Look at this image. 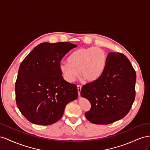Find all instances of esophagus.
Segmentation results:
<instances>
[{"label":"esophagus","instance_id":"1","mask_svg":"<svg viewBox=\"0 0 150 150\" xmlns=\"http://www.w3.org/2000/svg\"><path fill=\"white\" fill-rule=\"evenodd\" d=\"M81 88H82V86L80 85H77V91H78V94H79V96H80V91H81Z\"/></svg>","mask_w":150,"mask_h":150}]
</instances>
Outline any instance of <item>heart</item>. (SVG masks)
I'll return each instance as SVG.
<instances>
[{"mask_svg":"<svg viewBox=\"0 0 150 150\" xmlns=\"http://www.w3.org/2000/svg\"><path fill=\"white\" fill-rule=\"evenodd\" d=\"M106 63L104 50L96 47L82 48L73 52L68 61L62 62L59 69L68 82H72L79 75L88 82H93L99 77Z\"/></svg>","mask_w":150,"mask_h":150,"instance_id":"obj_1","label":"heart"}]
</instances>
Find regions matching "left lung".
I'll use <instances>...</instances> for the list:
<instances>
[{
  "label": "left lung",
  "instance_id": "left-lung-1",
  "mask_svg": "<svg viewBox=\"0 0 150 150\" xmlns=\"http://www.w3.org/2000/svg\"><path fill=\"white\" fill-rule=\"evenodd\" d=\"M136 80V71L125 55L109 53L101 75L81 89V96L91 104L86 118L96 125H108L125 117L135 99Z\"/></svg>",
  "mask_w": 150,
  "mask_h": 150
}]
</instances>
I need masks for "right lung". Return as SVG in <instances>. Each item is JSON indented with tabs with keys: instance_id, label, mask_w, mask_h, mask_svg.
<instances>
[{
	"instance_id": "1",
	"label": "right lung",
	"mask_w": 150,
	"mask_h": 150,
	"mask_svg": "<svg viewBox=\"0 0 150 150\" xmlns=\"http://www.w3.org/2000/svg\"><path fill=\"white\" fill-rule=\"evenodd\" d=\"M76 45L42 42L21 62L15 85L20 112L35 125H50L62 117L65 106L77 99V87L64 80L59 69L63 57Z\"/></svg>"
}]
</instances>
